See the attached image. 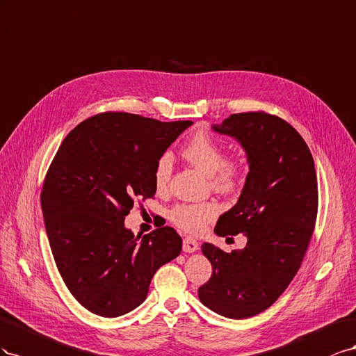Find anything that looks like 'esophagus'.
<instances>
[{
	"label": "esophagus",
	"mask_w": 356,
	"mask_h": 356,
	"mask_svg": "<svg viewBox=\"0 0 356 356\" xmlns=\"http://www.w3.org/2000/svg\"><path fill=\"white\" fill-rule=\"evenodd\" d=\"M198 241L195 240V238H191V237H186L185 240H184V250L185 252H188V253H192V252H195V250H198Z\"/></svg>",
	"instance_id": "1"
}]
</instances>
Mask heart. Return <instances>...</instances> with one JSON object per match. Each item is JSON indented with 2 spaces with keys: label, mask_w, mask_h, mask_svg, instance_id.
Instances as JSON below:
<instances>
[{
  "label": "heart",
  "mask_w": 356,
  "mask_h": 356,
  "mask_svg": "<svg viewBox=\"0 0 356 356\" xmlns=\"http://www.w3.org/2000/svg\"><path fill=\"white\" fill-rule=\"evenodd\" d=\"M185 159L206 176H210L211 186L223 194H231L241 185V165L236 161H225L223 149L215 138L206 133H198L192 137L181 150ZM172 156L161 155L155 164L154 181L158 192H164L171 179ZM219 206L216 202H184L170 210V220L186 232L204 229L209 222L218 216Z\"/></svg>",
  "instance_id": "1"
}]
</instances>
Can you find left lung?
Instances as JSON below:
<instances>
[{"label": "left lung", "instance_id": "8db88e82", "mask_svg": "<svg viewBox=\"0 0 356 356\" xmlns=\"http://www.w3.org/2000/svg\"><path fill=\"white\" fill-rule=\"evenodd\" d=\"M211 129L236 138L249 165L236 206L218 219L215 232H243L248 245L227 253L202 243L213 274L198 297L222 316L246 319L267 310L301 266L316 222V171L306 141L277 116L237 113Z\"/></svg>", "mask_w": 356, "mask_h": 356}]
</instances>
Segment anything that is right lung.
Listing matches in <instances>:
<instances>
[{
    "label": "right lung",
    "mask_w": 356,
    "mask_h": 356,
    "mask_svg": "<svg viewBox=\"0 0 356 356\" xmlns=\"http://www.w3.org/2000/svg\"><path fill=\"white\" fill-rule=\"evenodd\" d=\"M192 124L108 111L59 146L43 185V219L60 277L89 312L118 318L134 310L156 270L181 252L171 227L134 236L125 216L137 198L155 195L158 158Z\"/></svg>",
    "instance_id": "1"
}]
</instances>
